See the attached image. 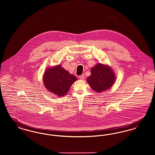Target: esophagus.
I'll use <instances>...</instances> for the list:
<instances>
[{"instance_id":"1","label":"esophagus","mask_w":155,"mask_h":155,"mask_svg":"<svg viewBox=\"0 0 155 155\" xmlns=\"http://www.w3.org/2000/svg\"><path fill=\"white\" fill-rule=\"evenodd\" d=\"M79 78H80L81 79V80L84 79V78H85V76H84V74H82L81 75L79 76Z\"/></svg>"}]
</instances>
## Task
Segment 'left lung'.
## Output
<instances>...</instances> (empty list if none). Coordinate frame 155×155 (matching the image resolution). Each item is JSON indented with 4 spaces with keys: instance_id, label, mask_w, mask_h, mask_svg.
I'll return each mask as SVG.
<instances>
[{
    "instance_id": "obj_1",
    "label": "left lung",
    "mask_w": 155,
    "mask_h": 155,
    "mask_svg": "<svg viewBox=\"0 0 155 155\" xmlns=\"http://www.w3.org/2000/svg\"><path fill=\"white\" fill-rule=\"evenodd\" d=\"M115 81V75L111 68L108 66L97 64L91 69V75L87 81L92 89L102 92L110 88Z\"/></svg>"
}]
</instances>
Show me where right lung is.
Wrapping results in <instances>:
<instances>
[{
  "label": "right lung",
  "mask_w": 155,
  "mask_h": 155,
  "mask_svg": "<svg viewBox=\"0 0 155 155\" xmlns=\"http://www.w3.org/2000/svg\"><path fill=\"white\" fill-rule=\"evenodd\" d=\"M77 78L60 65L46 70L43 77L45 87L53 94L61 97L65 95Z\"/></svg>",
  "instance_id": "right-lung-1"
}]
</instances>
